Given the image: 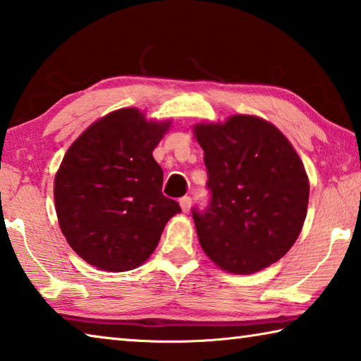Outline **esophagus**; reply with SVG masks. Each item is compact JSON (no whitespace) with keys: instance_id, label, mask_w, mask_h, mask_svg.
<instances>
[{"instance_id":"1","label":"esophagus","mask_w":361,"mask_h":361,"mask_svg":"<svg viewBox=\"0 0 361 361\" xmlns=\"http://www.w3.org/2000/svg\"><path fill=\"white\" fill-rule=\"evenodd\" d=\"M180 205H181V210L183 212H189L191 209V197L189 195H185V197L180 199Z\"/></svg>"}]
</instances>
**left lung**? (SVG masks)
Instances as JSON below:
<instances>
[{
	"label": "left lung",
	"mask_w": 361,
	"mask_h": 361,
	"mask_svg": "<svg viewBox=\"0 0 361 361\" xmlns=\"http://www.w3.org/2000/svg\"><path fill=\"white\" fill-rule=\"evenodd\" d=\"M194 132L210 191L209 205L192 209L204 252L232 274L279 261L307 213L309 180L296 151L277 127L255 116L199 124Z\"/></svg>",
	"instance_id": "left-lung-1"
}]
</instances>
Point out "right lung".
<instances>
[{
    "mask_svg": "<svg viewBox=\"0 0 361 361\" xmlns=\"http://www.w3.org/2000/svg\"><path fill=\"white\" fill-rule=\"evenodd\" d=\"M169 122H148L135 108L109 113L70 146L54 199L66 242L103 271L138 267L181 209L162 194L164 172L152 149Z\"/></svg>",
    "mask_w": 361,
    "mask_h": 361,
    "instance_id": "right-lung-1",
    "label": "right lung"
}]
</instances>
